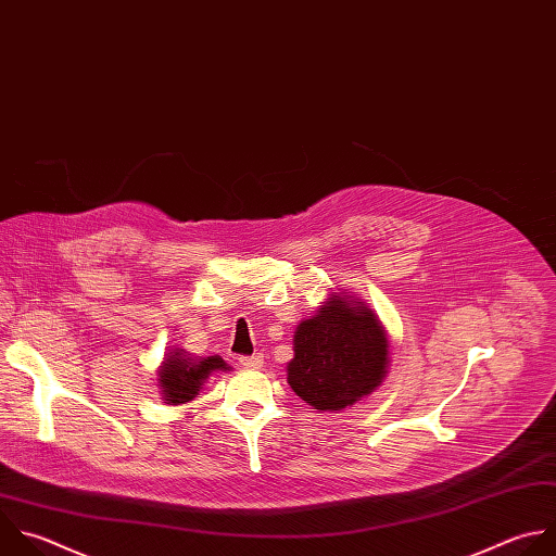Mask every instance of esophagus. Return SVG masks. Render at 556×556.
Returning <instances> with one entry per match:
<instances>
[{
  "label": "esophagus",
  "instance_id": "34e87169",
  "mask_svg": "<svg viewBox=\"0 0 556 556\" xmlns=\"http://www.w3.org/2000/svg\"><path fill=\"white\" fill-rule=\"evenodd\" d=\"M240 364H242L244 368H262L264 357H262V355H242V357H240Z\"/></svg>",
  "mask_w": 556,
  "mask_h": 556
}]
</instances>
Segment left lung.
Returning <instances> with one entry per match:
<instances>
[{"label": "left lung", "mask_w": 556, "mask_h": 556, "mask_svg": "<svg viewBox=\"0 0 556 556\" xmlns=\"http://www.w3.org/2000/svg\"><path fill=\"white\" fill-rule=\"evenodd\" d=\"M290 389L318 413H338L374 395L389 374V333L362 299L331 292L296 325Z\"/></svg>", "instance_id": "8db88e82"}]
</instances>
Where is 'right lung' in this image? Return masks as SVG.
Masks as SVG:
<instances>
[{"label": "right lung", "mask_w": 556, "mask_h": 556, "mask_svg": "<svg viewBox=\"0 0 556 556\" xmlns=\"http://www.w3.org/2000/svg\"><path fill=\"white\" fill-rule=\"evenodd\" d=\"M231 366L220 355L194 357L185 349H167L161 366L156 368V387L167 406L192 402L205 387L210 376L227 374Z\"/></svg>", "instance_id": "right-lung-1"}]
</instances>
